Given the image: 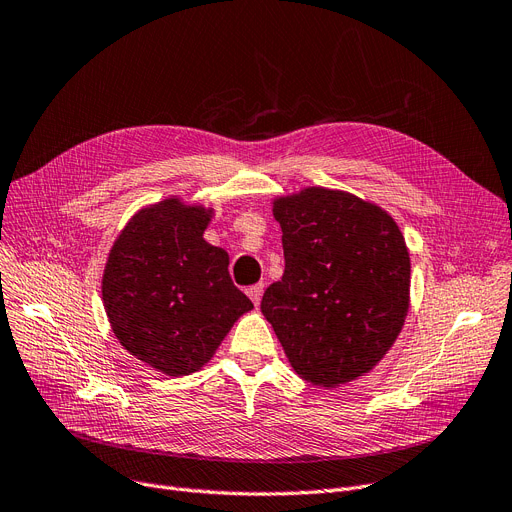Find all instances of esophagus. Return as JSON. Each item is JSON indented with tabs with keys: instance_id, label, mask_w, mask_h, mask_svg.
I'll return each instance as SVG.
<instances>
[{
	"instance_id": "1",
	"label": "esophagus",
	"mask_w": 512,
	"mask_h": 512,
	"mask_svg": "<svg viewBox=\"0 0 512 512\" xmlns=\"http://www.w3.org/2000/svg\"><path fill=\"white\" fill-rule=\"evenodd\" d=\"M245 292H248L250 300H252L256 306H258V304H260V298H262V292H264V283H256V285H250V288L245 290Z\"/></svg>"
}]
</instances>
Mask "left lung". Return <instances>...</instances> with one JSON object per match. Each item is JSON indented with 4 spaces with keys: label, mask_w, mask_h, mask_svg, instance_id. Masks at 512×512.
<instances>
[{
    "label": "left lung",
    "mask_w": 512,
    "mask_h": 512,
    "mask_svg": "<svg viewBox=\"0 0 512 512\" xmlns=\"http://www.w3.org/2000/svg\"><path fill=\"white\" fill-rule=\"evenodd\" d=\"M285 269L260 309L306 382L370 372L399 336L410 254L395 220L355 195L306 189L275 201Z\"/></svg>",
    "instance_id": "8db88e82"
}]
</instances>
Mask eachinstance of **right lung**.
I'll return each mask as SVG.
<instances>
[{"mask_svg": "<svg viewBox=\"0 0 512 512\" xmlns=\"http://www.w3.org/2000/svg\"><path fill=\"white\" fill-rule=\"evenodd\" d=\"M210 210L166 199L140 210L117 237L102 300L124 349L168 376L206 365L250 309L229 275V254L206 239Z\"/></svg>", "mask_w": 512, "mask_h": 512, "instance_id": "1", "label": "right lung"}]
</instances>
